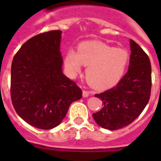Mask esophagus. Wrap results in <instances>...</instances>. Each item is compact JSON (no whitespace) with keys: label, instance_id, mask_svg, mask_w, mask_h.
Here are the masks:
<instances>
[{"label":"esophagus","instance_id":"34e87169","mask_svg":"<svg viewBox=\"0 0 161 161\" xmlns=\"http://www.w3.org/2000/svg\"><path fill=\"white\" fill-rule=\"evenodd\" d=\"M89 92L87 90H83V98H86V97H88V95H89Z\"/></svg>","mask_w":161,"mask_h":161}]
</instances>
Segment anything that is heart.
I'll return each mask as SVG.
<instances>
[{"instance_id": "b5f03b06", "label": "heart", "mask_w": 161, "mask_h": 161, "mask_svg": "<svg viewBox=\"0 0 161 161\" xmlns=\"http://www.w3.org/2000/svg\"><path fill=\"white\" fill-rule=\"evenodd\" d=\"M130 61V53L123 47H114L98 42L80 44L78 53L69 49L64 58L68 73L74 77L88 67L86 76L95 88H107L117 84L122 78Z\"/></svg>"}]
</instances>
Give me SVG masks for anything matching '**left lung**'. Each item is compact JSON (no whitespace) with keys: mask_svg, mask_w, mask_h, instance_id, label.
<instances>
[{"mask_svg":"<svg viewBox=\"0 0 161 161\" xmlns=\"http://www.w3.org/2000/svg\"><path fill=\"white\" fill-rule=\"evenodd\" d=\"M129 69L114 88L95 97L102 100L103 108L93 114L102 128L115 130L127 126L147 105L151 91L150 58L135 41L130 39Z\"/></svg>","mask_w":161,"mask_h":161,"instance_id":"8db88e82","label":"left lung"}]
</instances>
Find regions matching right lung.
<instances>
[{"instance_id":"obj_1","label":"right lung","mask_w":161,"mask_h":161,"mask_svg":"<svg viewBox=\"0 0 161 161\" xmlns=\"http://www.w3.org/2000/svg\"><path fill=\"white\" fill-rule=\"evenodd\" d=\"M62 31H47L26 41L13 58L11 97L20 117L41 130L60 125L82 90L63 73Z\"/></svg>"}]
</instances>
